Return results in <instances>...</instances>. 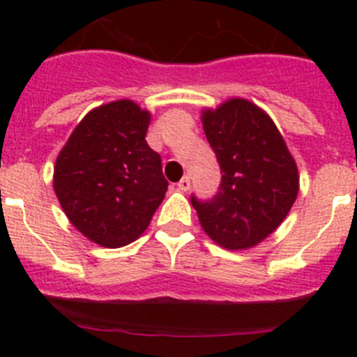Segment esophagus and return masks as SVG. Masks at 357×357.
Returning a JSON list of instances; mask_svg holds the SVG:
<instances>
[{
    "label": "esophagus",
    "instance_id": "34e87169",
    "mask_svg": "<svg viewBox=\"0 0 357 357\" xmlns=\"http://www.w3.org/2000/svg\"><path fill=\"white\" fill-rule=\"evenodd\" d=\"M176 188L181 189V191H189V188H191V181H189V176H182L181 181H178V184H176Z\"/></svg>",
    "mask_w": 357,
    "mask_h": 357
}]
</instances>
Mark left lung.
<instances>
[{
	"mask_svg": "<svg viewBox=\"0 0 357 357\" xmlns=\"http://www.w3.org/2000/svg\"><path fill=\"white\" fill-rule=\"evenodd\" d=\"M202 125L222 168L216 197H191L202 229L227 250H247L284 222L298 195V169L279 128L261 107L230 98L202 110Z\"/></svg>",
	"mask_w": 357,
	"mask_h": 357,
	"instance_id": "1",
	"label": "left lung"
}]
</instances>
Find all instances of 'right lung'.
<instances>
[{"instance_id": "1", "label": "right lung", "mask_w": 357, "mask_h": 357, "mask_svg": "<svg viewBox=\"0 0 357 357\" xmlns=\"http://www.w3.org/2000/svg\"><path fill=\"white\" fill-rule=\"evenodd\" d=\"M151 114L132 100L84 116L56 157L53 189L73 227L105 248L135 241L164 200L168 181L144 135Z\"/></svg>"}]
</instances>
